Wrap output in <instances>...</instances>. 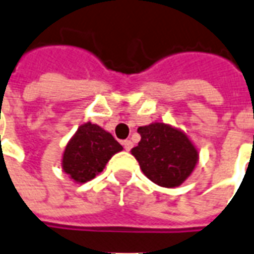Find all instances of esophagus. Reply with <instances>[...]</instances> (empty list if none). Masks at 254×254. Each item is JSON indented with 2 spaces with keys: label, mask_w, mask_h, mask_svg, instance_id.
Listing matches in <instances>:
<instances>
[{
  "label": "esophagus",
  "mask_w": 254,
  "mask_h": 254,
  "mask_svg": "<svg viewBox=\"0 0 254 254\" xmlns=\"http://www.w3.org/2000/svg\"><path fill=\"white\" fill-rule=\"evenodd\" d=\"M122 145H124V148H125L127 151H130V148L133 147V143L130 140H124V141H122Z\"/></svg>",
  "instance_id": "esophagus-1"
}]
</instances>
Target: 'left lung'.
Returning <instances> with one entry per match:
<instances>
[{
	"instance_id": "1",
	"label": "left lung",
	"mask_w": 254,
	"mask_h": 254,
	"mask_svg": "<svg viewBox=\"0 0 254 254\" xmlns=\"http://www.w3.org/2000/svg\"><path fill=\"white\" fill-rule=\"evenodd\" d=\"M139 144L132 155L145 176L161 187H177L192 173L198 151L186 133L162 122L140 127Z\"/></svg>"
}]
</instances>
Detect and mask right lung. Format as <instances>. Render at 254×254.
Segmentation results:
<instances>
[{
  "instance_id": "right-lung-1",
  "label": "right lung",
  "mask_w": 254,
  "mask_h": 254,
  "mask_svg": "<svg viewBox=\"0 0 254 254\" xmlns=\"http://www.w3.org/2000/svg\"><path fill=\"white\" fill-rule=\"evenodd\" d=\"M122 150L113 134L95 124H84L65 145L63 170L72 180L86 183L99 175L110 158Z\"/></svg>"
}]
</instances>
